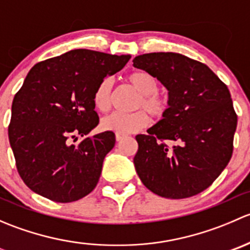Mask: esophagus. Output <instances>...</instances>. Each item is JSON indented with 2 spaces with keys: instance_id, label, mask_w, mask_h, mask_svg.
Returning a JSON list of instances; mask_svg holds the SVG:
<instances>
[{
  "instance_id": "1",
  "label": "esophagus",
  "mask_w": 250,
  "mask_h": 250,
  "mask_svg": "<svg viewBox=\"0 0 250 250\" xmlns=\"http://www.w3.org/2000/svg\"><path fill=\"white\" fill-rule=\"evenodd\" d=\"M123 138H125V135L123 134H120V133H116V140L117 141H121L123 139Z\"/></svg>"
}]
</instances>
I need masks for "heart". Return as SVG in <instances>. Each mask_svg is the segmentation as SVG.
Segmentation results:
<instances>
[{"label": "heart", "instance_id": "1", "mask_svg": "<svg viewBox=\"0 0 250 250\" xmlns=\"http://www.w3.org/2000/svg\"><path fill=\"white\" fill-rule=\"evenodd\" d=\"M128 82L139 92L138 109H145L153 117L158 118L165 115L167 102L158 94V82L155 77L146 71L133 72L128 76ZM93 103L100 112L110 110L112 103V80L104 78L94 90ZM150 123L147 113L140 110L133 113L113 112L102 120V128L120 134H132L147 127Z\"/></svg>", "mask_w": 250, "mask_h": 250}]
</instances>
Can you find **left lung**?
Instances as JSON below:
<instances>
[{"instance_id":"1","label":"left lung","mask_w":250,"mask_h":250,"mask_svg":"<svg viewBox=\"0 0 250 250\" xmlns=\"http://www.w3.org/2000/svg\"><path fill=\"white\" fill-rule=\"evenodd\" d=\"M133 66L168 90L162 120L139 134L134 167L141 183L165 198H188L211 185L230 162L237 115L228 87L197 60L179 53H148ZM170 141L169 148L164 143Z\"/></svg>"}]
</instances>
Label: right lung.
I'll use <instances>...</instances> for the list:
<instances>
[{"instance_id":"1","label":"right lung","mask_w":250,"mask_h":250,"mask_svg":"<svg viewBox=\"0 0 250 250\" xmlns=\"http://www.w3.org/2000/svg\"><path fill=\"white\" fill-rule=\"evenodd\" d=\"M130 55L74 49L35 65L12 104L9 144L22 181L50 201L69 203L92 192L115 133L87 137L99 123L93 95ZM85 138L78 144L72 140Z\"/></svg>"}]
</instances>
